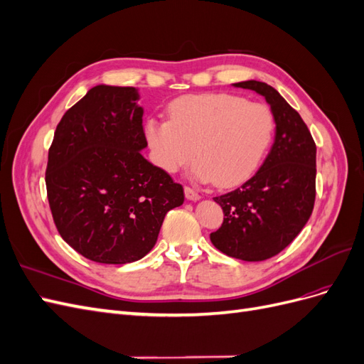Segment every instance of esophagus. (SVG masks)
Segmentation results:
<instances>
[{
    "label": "esophagus",
    "mask_w": 364,
    "mask_h": 364,
    "mask_svg": "<svg viewBox=\"0 0 364 364\" xmlns=\"http://www.w3.org/2000/svg\"><path fill=\"white\" fill-rule=\"evenodd\" d=\"M185 197H186V199H188V200L196 202V200L200 199V194L197 193L196 190L190 188V186H185Z\"/></svg>",
    "instance_id": "1"
}]
</instances>
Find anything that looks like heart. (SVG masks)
Listing matches in <instances>:
<instances>
[{
	"label": "heart",
	"instance_id": "1",
	"mask_svg": "<svg viewBox=\"0 0 364 364\" xmlns=\"http://www.w3.org/2000/svg\"><path fill=\"white\" fill-rule=\"evenodd\" d=\"M168 114L146 124L156 165L176 173L196 156V178L220 188L243 183L259 168L277 127L266 105L223 92L176 98Z\"/></svg>",
	"mask_w": 364,
	"mask_h": 364
}]
</instances>
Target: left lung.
Returning <instances> with one entry per match:
<instances>
[{
	"mask_svg": "<svg viewBox=\"0 0 364 364\" xmlns=\"http://www.w3.org/2000/svg\"><path fill=\"white\" fill-rule=\"evenodd\" d=\"M266 98L274 117V142L255 176L214 197L223 223L209 235L225 255L264 261L287 247L310 218L316 199V144L301 115L267 83H234Z\"/></svg>",
	"mask_w": 364,
	"mask_h": 364,
	"instance_id": "1",
	"label": "left lung"
}]
</instances>
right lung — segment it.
Segmentation results:
<instances>
[{"label": "right lung", "instance_id": "add662e5", "mask_svg": "<svg viewBox=\"0 0 364 364\" xmlns=\"http://www.w3.org/2000/svg\"><path fill=\"white\" fill-rule=\"evenodd\" d=\"M132 86L98 85L70 107L54 132L47 196L60 237L102 264L141 259L183 188L141 155L142 107Z\"/></svg>", "mask_w": 364, "mask_h": 364}]
</instances>
